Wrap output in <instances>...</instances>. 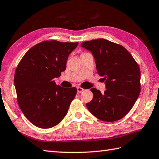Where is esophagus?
<instances>
[{"label":"esophagus","mask_w":159,"mask_h":159,"mask_svg":"<svg viewBox=\"0 0 159 159\" xmlns=\"http://www.w3.org/2000/svg\"><path fill=\"white\" fill-rule=\"evenodd\" d=\"M83 90H84V89L82 88H80V87H77V92H78V94H80V93H81L83 91Z\"/></svg>","instance_id":"1"}]
</instances>
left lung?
<instances>
[{
	"label": "left lung",
	"instance_id": "left-lung-1",
	"mask_svg": "<svg viewBox=\"0 0 159 159\" xmlns=\"http://www.w3.org/2000/svg\"><path fill=\"white\" fill-rule=\"evenodd\" d=\"M81 47L95 58L98 75L103 78L106 90L103 94L92 88V100L86 104L89 111L102 121L120 120L131 110L141 92V71L127 49L104 39L88 40Z\"/></svg>",
	"mask_w": 159,
	"mask_h": 159
}]
</instances>
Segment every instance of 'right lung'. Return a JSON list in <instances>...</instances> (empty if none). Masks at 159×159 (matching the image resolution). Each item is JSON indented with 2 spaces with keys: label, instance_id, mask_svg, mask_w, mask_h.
Wrapping results in <instances>:
<instances>
[{
  "label": "right lung",
  "instance_id": "add662e5",
  "mask_svg": "<svg viewBox=\"0 0 159 159\" xmlns=\"http://www.w3.org/2000/svg\"><path fill=\"white\" fill-rule=\"evenodd\" d=\"M78 44L44 40L31 48L18 64L14 74L17 101L35 126L50 128L66 116L77 89L57 85L54 79L66 69L69 54Z\"/></svg>",
  "mask_w": 159,
  "mask_h": 159
}]
</instances>
